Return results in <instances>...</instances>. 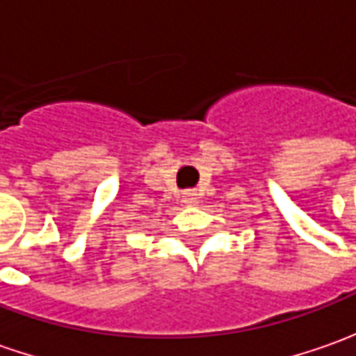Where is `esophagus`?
<instances>
[{
	"label": "esophagus",
	"instance_id": "1",
	"mask_svg": "<svg viewBox=\"0 0 356 356\" xmlns=\"http://www.w3.org/2000/svg\"><path fill=\"white\" fill-rule=\"evenodd\" d=\"M196 196H198V194H196V190H186L184 196H182V198H184L186 204H190V206H194V204L198 202V198H196Z\"/></svg>",
	"mask_w": 356,
	"mask_h": 356
}]
</instances>
